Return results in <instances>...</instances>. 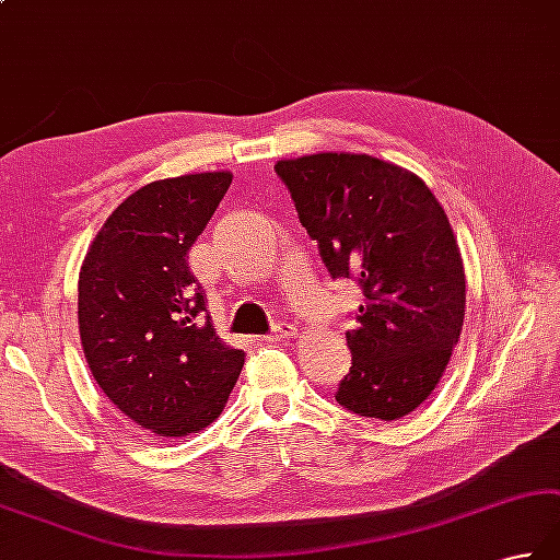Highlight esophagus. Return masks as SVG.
Segmentation results:
<instances>
[{
    "label": "esophagus",
    "instance_id": "34e87169",
    "mask_svg": "<svg viewBox=\"0 0 560 560\" xmlns=\"http://www.w3.org/2000/svg\"><path fill=\"white\" fill-rule=\"evenodd\" d=\"M291 335H295V327L291 323H277L271 327V332L265 339H267V342H281V339H287Z\"/></svg>",
    "mask_w": 560,
    "mask_h": 560
}]
</instances>
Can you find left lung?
<instances>
[{"label":"left lung","instance_id":"left-lung-1","mask_svg":"<svg viewBox=\"0 0 560 560\" xmlns=\"http://www.w3.org/2000/svg\"><path fill=\"white\" fill-rule=\"evenodd\" d=\"M332 279L364 293L347 332L352 366L335 400L400 420L436 388L462 335L466 277L434 194L396 164L320 152L273 164Z\"/></svg>","mask_w":560,"mask_h":560}]
</instances>
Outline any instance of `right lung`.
I'll return each instance as SVG.
<instances>
[{"label": "right lung", "instance_id": "1", "mask_svg": "<svg viewBox=\"0 0 560 560\" xmlns=\"http://www.w3.org/2000/svg\"><path fill=\"white\" fill-rule=\"evenodd\" d=\"M230 182L203 172L142 186L108 215L80 271L86 364L106 398L158 436L211 424L245 364L215 335L186 257Z\"/></svg>", "mask_w": 560, "mask_h": 560}]
</instances>
